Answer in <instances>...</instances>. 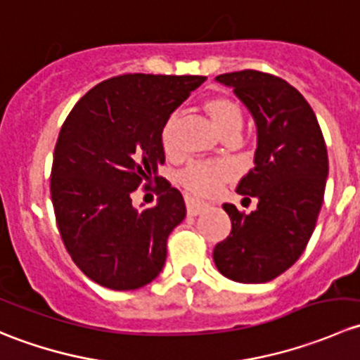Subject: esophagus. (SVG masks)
I'll return each mask as SVG.
<instances>
[{"mask_svg":"<svg viewBox=\"0 0 360 360\" xmlns=\"http://www.w3.org/2000/svg\"><path fill=\"white\" fill-rule=\"evenodd\" d=\"M205 209H207V203L198 202V200H195V198H190V197L186 198V210L190 216H198V214H202Z\"/></svg>","mask_w":360,"mask_h":360,"instance_id":"1","label":"esophagus"}]
</instances>
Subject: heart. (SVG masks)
<instances>
[{
    "label": "heart",
    "mask_w": 360,
    "mask_h": 360,
    "mask_svg": "<svg viewBox=\"0 0 360 360\" xmlns=\"http://www.w3.org/2000/svg\"><path fill=\"white\" fill-rule=\"evenodd\" d=\"M205 110L212 118L214 125L221 132V136L224 137L233 132L240 134L244 118H242V110L235 101L228 99V97H212L205 103ZM176 129L177 116L170 115L163 122L162 132H160V141H162V146L165 151H172L176 148ZM231 177H233L231 167L219 162L190 163L179 174L181 184L198 197H212Z\"/></svg>",
    "instance_id": "b5f03b06"
}]
</instances>
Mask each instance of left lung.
<instances>
[{
    "label": "left lung",
    "mask_w": 360,
    "mask_h": 360,
    "mask_svg": "<svg viewBox=\"0 0 360 360\" xmlns=\"http://www.w3.org/2000/svg\"><path fill=\"white\" fill-rule=\"evenodd\" d=\"M216 82L233 89L256 123L254 169L237 193L256 198L257 207L242 214L224 203L231 231L212 257L230 281L263 284L291 268L314 233L329 174L328 150L314 110L285 79L245 69Z\"/></svg>",
    "instance_id": "obj_1"
}]
</instances>
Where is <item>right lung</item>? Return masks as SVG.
<instances>
[{
  "mask_svg": "<svg viewBox=\"0 0 360 360\" xmlns=\"http://www.w3.org/2000/svg\"><path fill=\"white\" fill-rule=\"evenodd\" d=\"M203 82L115 76L89 90L60 129L50 179L57 226L76 266L103 288L139 289L165 264L167 238L186 207L183 195L158 177L165 162L160 132ZM153 180L162 193L158 205L134 207L133 191Z\"/></svg>",
  "mask_w": 360,
  "mask_h": 360,
  "instance_id": "right-lung-1",
  "label": "right lung"
}]
</instances>
